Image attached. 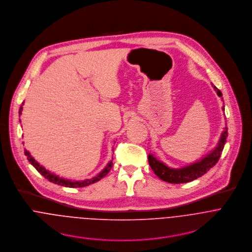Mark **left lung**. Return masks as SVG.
I'll use <instances>...</instances> for the list:
<instances>
[{
	"label": "left lung",
	"mask_w": 252,
	"mask_h": 252,
	"mask_svg": "<svg viewBox=\"0 0 252 252\" xmlns=\"http://www.w3.org/2000/svg\"><path fill=\"white\" fill-rule=\"evenodd\" d=\"M212 86L214 87L218 95L222 96L221 92L216 86L213 84ZM222 110L224 111V106L222 107ZM227 130L228 128L225 126L217 147L213 151H211L208 155H206L204 158L195 161L194 163L189 164L184 167L171 168L167 166L165 163H163L162 161H160L159 159H158L153 154H149L148 160H149L150 166L159 179L170 184H184V183L192 182L197 178L203 176L211 168L214 167L217 164V162L219 161L221 156L224 144L226 142V138L228 135Z\"/></svg>",
	"instance_id": "left-lung-1"
}]
</instances>
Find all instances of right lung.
I'll return each mask as SVG.
<instances>
[{"instance_id": "1", "label": "right lung", "mask_w": 252, "mask_h": 252, "mask_svg": "<svg viewBox=\"0 0 252 252\" xmlns=\"http://www.w3.org/2000/svg\"><path fill=\"white\" fill-rule=\"evenodd\" d=\"M23 104L24 102L22 103V105L20 106V109H19V115L22 114V110H23ZM25 156H27V158H28L30 163L35 168L45 179H47L48 181H50L51 183L53 184H56L59 186H63V187H66V188H83V187H87L89 185H92V184H94L96 182H98L100 179H102L103 177H105L108 172L111 170L112 168L113 162L112 160H110L107 165L105 166V168L100 172L98 173L95 177L92 178V179H86L84 181H72V180H67V179H63V178H60L59 176H57L55 174L51 173L50 171H48L47 169L43 167L42 165H40L32 156L31 154L29 153L27 150H25Z\"/></svg>"}]
</instances>
